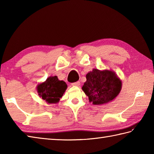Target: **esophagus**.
Listing matches in <instances>:
<instances>
[{
	"instance_id": "1",
	"label": "esophagus",
	"mask_w": 154,
	"mask_h": 154,
	"mask_svg": "<svg viewBox=\"0 0 154 154\" xmlns=\"http://www.w3.org/2000/svg\"><path fill=\"white\" fill-rule=\"evenodd\" d=\"M71 85H73V86H79L80 85V82H79V81H77V82L71 83Z\"/></svg>"
}]
</instances>
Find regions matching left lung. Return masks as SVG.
<instances>
[{"instance_id": "1", "label": "left lung", "mask_w": 154, "mask_h": 154, "mask_svg": "<svg viewBox=\"0 0 154 154\" xmlns=\"http://www.w3.org/2000/svg\"><path fill=\"white\" fill-rule=\"evenodd\" d=\"M86 78L82 89L93 104L109 103L120 92L121 81L112 71L94 69L87 74Z\"/></svg>"}]
</instances>
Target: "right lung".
I'll return each instance as SVG.
<instances>
[{
    "instance_id": "right-lung-1",
    "label": "right lung",
    "mask_w": 154,
    "mask_h": 154,
    "mask_svg": "<svg viewBox=\"0 0 154 154\" xmlns=\"http://www.w3.org/2000/svg\"><path fill=\"white\" fill-rule=\"evenodd\" d=\"M67 87L63 81H60L57 76L48 77L44 83L38 85V94L48 103H57L63 96Z\"/></svg>"
}]
</instances>
